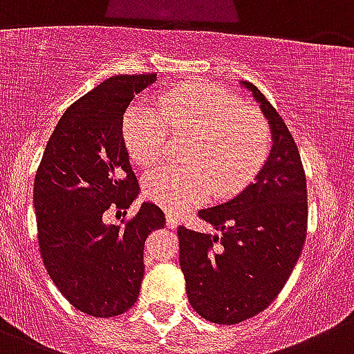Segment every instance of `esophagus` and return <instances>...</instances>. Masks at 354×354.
Instances as JSON below:
<instances>
[{"label":"esophagus","mask_w":354,"mask_h":354,"mask_svg":"<svg viewBox=\"0 0 354 354\" xmlns=\"http://www.w3.org/2000/svg\"><path fill=\"white\" fill-rule=\"evenodd\" d=\"M177 224H179V215L171 210H167V225L168 227H170V230H174V227H177Z\"/></svg>","instance_id":"obj_1"}]
</instances>
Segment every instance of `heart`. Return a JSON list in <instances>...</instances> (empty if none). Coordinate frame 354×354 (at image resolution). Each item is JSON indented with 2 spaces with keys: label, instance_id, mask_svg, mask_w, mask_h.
<instances>
[{
  "label": "heart",
  "instance_id": "b5f03b06",
  "mask_svg": "<svg viewBox=\"0 0 354 354\" xmlns=\"http://www.w3.org/2000/svg\"><path fill=\"white\" fill-rule=\"evenodd\" d=\"M171 133L189 136L187 161L151 171L144 189L151 200L175 210L208 191L217 198L236 193L264 167L272 147L271 124L257 107L203 82L165 93L160 111L137 106L124 114V142L142 167L165 160Z\"/></svg>",
  "mask_w": 354,
  "mask_h": 354
}]
</instances>
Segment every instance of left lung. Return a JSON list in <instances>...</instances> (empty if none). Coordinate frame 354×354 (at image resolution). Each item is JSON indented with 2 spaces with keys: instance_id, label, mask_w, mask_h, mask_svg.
Wrapping results in <instances>:
<instances>
[{
  "instance_id": "1",
  "label": "left lung",
  "mask_w": 354,
  "mask_h": 354,
  "mask_svg": "<svg viewBox=\"0 0 354 354\" xmlns=\"http://www.w3.org/2000/svg\"><path fill=\"white\" fill-rule=\"evenodd\" d=\"M274 146L255 183L233 200L198 212L218 236L179 225V261L194 311L234 325L268 309L290 278L308 234V184L283 118L252 83Z\"/></svg>"
}]
</instances>
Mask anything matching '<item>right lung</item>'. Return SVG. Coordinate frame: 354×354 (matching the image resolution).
Wrapping results in <instances>:
<instances>
[{
	"mask_svg": "<svg viewBox=\"0 0 354 354\" xmlns=\"http://www.w3.org/2000/svg\"><path fill=\"white\" fill-rule=\"evenodd\" d=\"M156 74H118L71 104L50 136L35 177L38 247L60 294L85 315L129 311L144 278V243L167 225L158 205L142 203L123 224L139 180L123 140V113Z\"/></svg>",
	"mask_w": 354,
	"mask_h": 354,
	"instance_id": "1",
	"label": "right lung"
}]
</instances>
